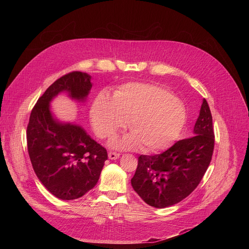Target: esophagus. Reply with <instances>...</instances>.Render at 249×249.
<instances>
[{"label":"esophagus","mask_w":249,"mask_h":249,"mask_svg":"<svg viewBox=\"0 0 249 249\" xmlns=\"http://www.w3.org/2000/svg\"><path fill=\"white\" fill-rule=\"evenodd\" d=\"M119 157H120V154H118V153L110 152V153L108 154V158H109L110 160H116V159H118Z\"/></svg>","instance_id":"34e87169"}]
</instances>
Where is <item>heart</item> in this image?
Returning <instances> with one entry per match:
<instances>
[{
    "label": "heart",
    "instance_id": "obj_1",
    "mask_svg": "<svg viewBox=\"0 0 249 249\" xmlns=\"http://www.w3.org/2000/svg\"><path fill=\"white\" fill-rule=\"evenodd\" d=\"M90 117L101 138L114 137L130 121L133 134L113 141V148L128 150L141 145L145 153H157L169 148L179 137L186 109L164 87L130 83L116 89L112 99L98 94L92 101Z\"/></svg>",
    "mask_w": 249,
    "mask_h": 249
}]
</instances>
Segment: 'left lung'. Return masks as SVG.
<instances>
[{"label":"left lung","instance_id":"8db88e82","mask_svg":"<svg viewBox=\"0 0 249 249\" xmlns=\"http://www.w3.org/2000/svg\"><path fill=\"white\" fill-rule=\"evenodd\" d=\"M193 135L161 154L138 158L131 184L148 205L161 209L179 203L202 180L215 144L212 114L205 98Z\"/></svg>","mask_w":249,"mask_h":249}]
</instances>
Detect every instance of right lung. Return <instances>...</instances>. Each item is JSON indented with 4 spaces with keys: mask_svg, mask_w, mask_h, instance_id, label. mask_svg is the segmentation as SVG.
Instances as JSON below:
<instances>
[{
    "mask_svg": "<svg viewBox=\"0 0 249 249\" xmlns=\"http://www.w3.org/2000/svg\"><path fill=\"white\" fill-rule=\"evenodd\" d=\"M87 73L72 72L55 81L30 113L26 139L35 174L46 189L62 200H75L92 189L107 160V152L74 123L54 117L50 102L61 92L86 101L92 87Z\"/></svg>",
    "mask_w": 249,
    "mask_h": 249,
    "instance_id": "obj_1",
    "label": "right lung"
}]
</instances>
